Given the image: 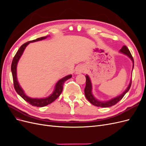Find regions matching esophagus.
<instances>
[{"label": "esophagus", "instance_id": "obj_1", "mask_svg": "<svg viewBox=\"0 0 146 146\" xmlns=\"http://www.w3.org/2000/svg\"><path fill=\"white\" fill-rule=\"evenodd\" d=\"M85 70H86V69H85V67H84V66H78L76 69V73L77 74L83 73V72H85Z\"/></svg>", "mask_w": 146, "mask_h": 146}]
</instances>
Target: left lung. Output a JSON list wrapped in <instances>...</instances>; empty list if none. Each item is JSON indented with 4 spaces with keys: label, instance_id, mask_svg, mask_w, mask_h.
<instances>
[{
    "label": "left lung",
    "instance_id": "1",
    "mask_svg": "<svg viewBox=\"0 0 146 146\" xmlns=\"http://www.w3.org/2000/svg\"><path fill=\"white\" fill-rule=\"evenodd\" d=\"M120 52L123 53L125 55H127L130 58V59L133 61V69L134 67V60H133V58L132 56L131 53L129 50V48H127V46H123L121 48ZM131 79L130 80L129 85L128 86L127 88L126 89V90L123 92V93L119 96L116 98H114L111 100H108V101H106V102H102V101H99L98 100H97L93 96L92 94V85H91V82L90 80V77H88V76H86V86L85 88V97L86 98V99L88 100V101L90 102L91 104H92V105H94V106H96V107H103V108H107V107H110L111 106H113L115 104H116L117 102H119L122 98L123 97L125 96V94L127 93V92L129 91V90H130V88L131 87Z\"/></svg>",
    "mask_w": 146,
    "mask_h": 146
}]
</instances>
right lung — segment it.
<instances>
[{
	"label": "right lung",
	"mask_w": 146,
	"mask_h": 146,
	"mask_svg": "<svg viewBox=\"0 0 146 146\" xmlns=\"http://www.w3.org/2000/svg\"><path fill=\"white\" fill-rule=\"evenodd\" d=\"M46 38H47V36L39 38L36 39H34V40L28 41L27 42L24 43V44L22 45L20 47V48H19V50H17V52H16V54L15 55L14 58H13L12 63H11V72H12L13 79V85H14V88H15L16 91L17 92V93L22 98L24 99L26 102H27L29 104L32 105V106H35V107H45V106L52 103L55 100L60 96V95L61 93V92H62V91H63L64 83L66 80H68V79L72 77V75H69V76H66L64 78H61V80H60L56 84L55 88V90H54V92H53V93L49 97H48V98H47L33 99V98H29L28 96H27L24 94L23 89H22L21 86H19L18 82H17V80L16 66H17V62H18L20 57L21 56L22 54H23V53L25 48L26 46H27L30 42L41 41V40H42V39H46Z\"/></svg>",
	"instance_id": "add662e5"
}]
</instances>
